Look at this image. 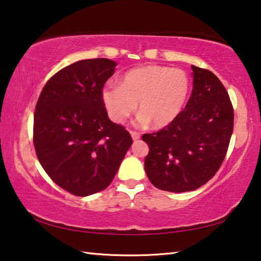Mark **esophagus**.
I'll list each match as a JSON object with an SVG mask.
<instances>
[{"instance_id": "34e87169", "label": "esophagus", "mask_w": 261, "mask_h": 261, "mask_svg": "<svg viewBox=\"0 0 261 261\" xmlns=\"http://www.w3.org/2000/svg\"><path fill=\"white\" fill-rule=\"evenodd\" d=\"M131 137L134 140H138L140 138V134H138V132L136 131H131Z\"/></svg>"}]
</instances>
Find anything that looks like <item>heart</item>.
Masks as SVG:
<instances>
[{"label": "heart", "mask_w": 261, "mask_h": 261, "mask_svg": "<svg viewBox=\"0 0 261 261\" xmlns=\"http://www.w3.org/2000/svg\"><path fill=\"white\" fill-rule=\"evenodd\" d=\"M191 81L182 69L145 65L123 74L120 85L103 86L101 99L109 117L123 124L136 112L138 124L156 129L173 123L188 102Z\"/></svg>", "instance_id": "obj_1"}]
</instances>
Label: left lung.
Listing matches in <instances>:
<instances>
[{"label": "left lung", "mask_w": 261, "mask_h": 261, "mask_svg": "<svg viewBox=\"0 0 261 261\" xmlns=\"http://www.w3.org/2000/svg\"><path fill=\"white\" fill-rule=\"evenodd\" d=\"M193 88L184 110L155 134L143 135L145 171L154 187L187 192L208 182L226 156L233 129L228 92L210 70L191 65Z\"/></svg>", "instance_id": "obj_1"}]
</instances>
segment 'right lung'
<instances>
[{"label":"right lung","instance_id":"add662e5","mask_svg":"<svg viewBox=\"0 0 261 261\" xmlns=\"http://www.w3.org/2000/svg\"><path fill=\"white\" fill-rule=\"evenodd\" d=\"M117 63L82 60L55 73L35 106L33 143L54 182L85 197L112 183L132 144L129 132L109 120L101 90Z\"/></svg>","mask_w":261,"mask_h":261}]
</instances>
